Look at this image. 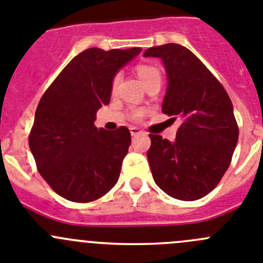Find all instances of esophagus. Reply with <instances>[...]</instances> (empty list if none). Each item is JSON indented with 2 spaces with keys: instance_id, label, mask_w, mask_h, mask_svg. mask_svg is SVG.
I'll list each match as a JSON object with an SVG mask.
<instances>
[{
  "instance_id": "obj_1",
  "label": "esophagus",
  "mask_w": 263,
  "mask_h": 263,
  "mask_svg": "<svg viewBox=\"0 0 263 263\" xmlns=\"http://www.w3.org/2000/svg\"><path fill=\"white\" fill-rule=\"evenodd\" d=\"M129 130H130V134H132L133 137H136V136H138V134L142 133V130L138 129V127H136V126H132Z\"/></svg>"
}]
</instances>
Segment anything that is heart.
Listing matches in <instances>:
<instances>
[{"mask_svg":"<svg viewBox=\"0 0 263 263\" xmlns=\"http://www.w3.org/2000/svg\"><path fill=\"white\" fill-rule=\"evenodd\" d=\"M138 72V76L141 78V80L143 81V84L147 85L150 81L154 80H160V73L157 68L152 66H139L137 68ZM118 83V76H116L115 80H113V87H116Z\"/></svg>","mask_w":263,"mask_h":263,"instance_id":"1","label":"heart"}]
</instances>
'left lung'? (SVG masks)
I'll return each mask as SVG.
<instances>
[{
  "label": "left lung",
  "mask_w": 263,
  "mask_h": 263,
  "mask_svg": "<svg viewBox=\"0 0 263 263\" xmlns=\"http://www.w3.org/2000/svg\"><path fill=\"white\" fill-rule=\"evenodd\" d=\"M167 76L162 111L179 118L175 141L150 134L147 159L158 187L174 199L192 201L210 194L231 164L238 141L232 101L224 87L184 46L150 47Z\"/></svg>",
  "instance_id": "8db88e82"
}]
</instances>
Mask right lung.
<instances>
[{"instance_id": "obj_1", "label": "right lung", "mask_w": 263, "mask_h": 263, "mask_svg": "<svg viewBox=\"0 0 263 263\" xmlns=\"http://www.w3.org/2000/svg\"><path fill=\"white\" fill-rule=\"evenodd\" d=\"M141 51L88 48L64 67L39 101L30 150L39 174L67 200H96L120 178L130 132L125 126L97 129L95 120L97 110L110 103L117 72Z\"/></svg>"}]
</instances>
